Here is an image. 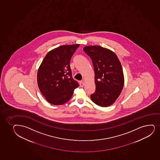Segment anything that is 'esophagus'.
<instances>
[{
  "label": "esophagus",
  "instance_id": "obj_1",
  "mask_svg": "<svg viewBox=\"0 0 160 160\" xmlns=\"http://www.w3.org/2000/svg\"><path fill=\"white\" fill-rule=\"evenodd\" d=\"M84 82H83V81H81V82H80V87H84Z\"/></svg>",
  "mask_w": 160,
  "mask_h": 160
}]
</instances>
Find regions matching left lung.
I'll use <instances>...</instances> for the list:
<instances>
[{
	"instance_id": "8db88e82",
	"label": "left lung",
	"mask_w": 160,
	"mask_h": 160,
	"mask_svg": "<svg viewBox=\"0 0 160 160\" xmlns=\"http://www.w3.org/2000/svg\"><path fill=\"white\" fill-rule=\"evenodd\" d=\"M84 51L91 59L95 74L96 91L90 96L92 101L99 106L112 105L124 87V75L121 62L116 54L101 46H85Z\"/></svg>"
}]
</instances>
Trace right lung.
Instances as JSON below:
<instances>
[{"instance_id":"add662e5","label":"right lung","mask_w":160,"mask_h":160,"mask_svg":"<svg viewBox=\"0 0 160 160\" xmlns=\"http://www.w3.org/2000/svg\"><path fill=\"white\" fill-rule=\"evenodd\" d=\"M79 44L62 45L49 52L37 72L41 93L51 104L61 105L71 99L79 84L72 77L70 61Z\"/></svg>"}]
</instances>
